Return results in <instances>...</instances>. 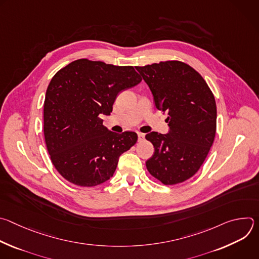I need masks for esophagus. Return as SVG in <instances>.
Here are the masks:
<instances>
[{
  "label": "esophagus",
  "mask_w": 259,
  "mask_h": 259,
  "mask_svg": "<svg viewBox=\"0 0 259 259\" xmlns=\"http://www.w3.org/2000/svg\"><path fill=\"white\" fill-rule=\"evenodd\" d=\"M137 135H138V140H142V139L144 138V134H143V133L138 132V133H137Z\"/></svg>",
  "instance_id": "34e87169"
}]
</instances>
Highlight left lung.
Segmentation results:
<instances>
[{
	"label": "left lung",
	"mask_w": 259,
	"mask_h": 259,
	"mask_svg": "<svg viewBox=\"0 0 259 259\" xmlns=\"http://www.w3.org/2000/svg\"><path fill=\"white\" fill-rule=\"evenodd\" d=\"M149 85L156 107L167 113V134L151 132L155 147L149 172L166 186L194 176L204 163L216 133V103L209 86L189 64L161 61L135 66Z\"/></svg>",
	"instance_id": "obj_1"
}]
</instances>
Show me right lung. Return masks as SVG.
I'll use <instances>...</instances> for the list:
<instances>
[{"instance_id":"obj_1","label":"right lung","mask_w":259,"mask_h":259,"mask_svg":"<svg viewBox=\"0 0 259 259\" xmlns=\"http://www.w3.org/2000/svg\"><path fill=\"white\" fill-rule=\"evenodd\" d=\"M133 66L86 58L70 62L52 78L44 102V136L52 164L67 181L95 187L112 177L120 156L137 141L102 125L117 95L141 82Z\"/></svg>"}]
</instances>
